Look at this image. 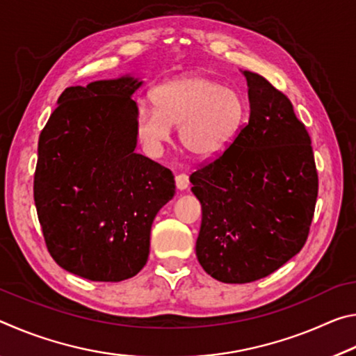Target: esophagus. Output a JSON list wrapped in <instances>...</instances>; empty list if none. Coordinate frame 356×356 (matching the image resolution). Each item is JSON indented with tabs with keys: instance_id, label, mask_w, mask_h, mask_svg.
Masks as SVG:
<instances>
[{
	"instance_id": "34e87169",
	"label": "esophagus",
	"mask_w": 356,
	"mask_h": 356,
	"mask_svg": "<svg viewBox=\"0 0 356 356\" xmlns=\"http://www.w3.org/2000/svg\"><path fill=\"white\" fill-rule=\"evenodd\" d=\"M188 185H190L188 176H186V174H177V176H176V186H177V190L184 191V190L188 188Z\"/></svg>"
}]
</instances>
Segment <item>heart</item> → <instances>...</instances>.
<instances>
[{
    "instance_id": "heart-1",
    "label": "heart",
    "mask_w": 356,
    "mask_h": 356,
    "mask_svg": "<svg viewBox=\"0 0 356 356\" xmlns=\"http://www.w3.org/2000/svg\"><path fill=\"white\" fill-rule=\"evenodd\" d=\"M155 108H140L136 134L159 150L180 125V143L197 159H213L236 141L246 119V102L236 89L202 74H186L159 86Z\"/></svg>"
}]
</instances>
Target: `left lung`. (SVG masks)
Instances as JSON below:
<instances>
[{
    "mask_svg": "<svg viewBox=\"0 0 356 356\" xmlns=\"http://www.w3.org/2000/svg\"><path fill=\"white\" fill-rule=\"evenodd\" d=\"M242 74L248 124L190 177L202 207L197 261L229 284L265 278L300 252L318 191L311 138L291 100L262 75Z\"/></svg>",
    "mask_w": 356,
    "mask_h": 356,
    "instance_id": "left-lung-1",
    "label": "left lung"
}]
</instances>
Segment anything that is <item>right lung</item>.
Masks as SVG:
<instances>
[{
  "label": "right lung",
  "instance_id": "obj_1",
  "mask_svg": "<svg viewBox=\"0 0 356 356\" xmlns=\"http://www.w3.org/2000/svg\"><path fill=\"white\" fill-rule=\"evenodd\" d=\"M140 78L70 86L39 136L34 202L59 267L118 282L146 265L155 215L176 193L168 168L136 154Z\"/></svg>",
  "mask_w": 356,
  "mask_h": 356
}]
</instances>
